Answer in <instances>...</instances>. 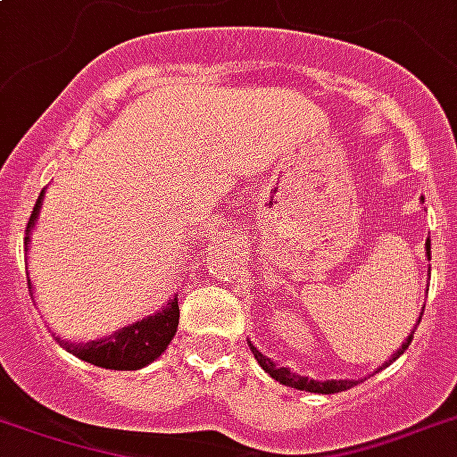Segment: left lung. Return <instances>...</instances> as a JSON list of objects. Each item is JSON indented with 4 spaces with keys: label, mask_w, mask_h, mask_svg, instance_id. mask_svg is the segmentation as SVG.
I'll return each mask as SVG.
<instances>
[{
    "label": "left lung",
    "mask_w": 457,
    "mask_h": 457,
    "mask_svg": "<svg viewBox=\"0 0 457 457\" xmlns=\"http://www.w3.org/2000/svg\"><path fill=\"white\" fill-rule=\"evenodd\" d=\"M429 242H427V256L431 259L429 253ZM414 333V330H412ZM410 343H412V336L407 337L405 343H403V347H400L398 353L393 354V360H398L400 354L405 353L407 347H410ZM252 353L253 357H256V361H259L261 367H263V371H268V374L273 376L275 381L285 383V386H290V388H297V391H309V393H340V391H347V388H353V386H357V381H312V378H306V376H297L292 374L290 369L285 367H275L273 361L268 360V357H263V354L256 350L252 345ZM391 360V361H393Z\"/></svg>",
    "instance_id": "8db88e82"
}]
</instances>
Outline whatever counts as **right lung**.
Here are the masks:
<instances>
[{"mask_svg":"<svg viewBox=\"0 0 457 457\" xmlns=\"http://www.w3.org/2000/svg\"><path fill=\"white\" fill-rule=\"evenodd\" d=\"M40 201H43V191L35 201L33 213H30V220L26 225V242L28 232L35 225V218H37V211H40ZM177 323H179V304H177V299H172L167 309H162L155 316H148L144 321L134 323V326H129V328H121L114 336L93 340V343L86 345L59 340V345L64 347L66 353L76 354L79 360L96 364V367L134 371V369L151 364L153 360H158L160 354L165 353L167 345L177 333Z\"/></svg>","mask_w":457,"mask_h":457,"instance_id":"right-lung-1","label":"right lung"}]
</instances>
